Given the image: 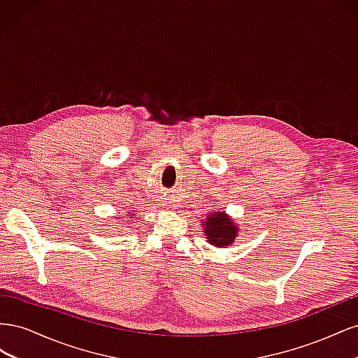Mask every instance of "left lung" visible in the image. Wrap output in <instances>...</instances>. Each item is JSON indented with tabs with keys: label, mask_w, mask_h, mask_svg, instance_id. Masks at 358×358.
<instances>
[{
	"label": "left lung",
	"mask_w": 358,
	"mask_h": 358,
	"mask_svg": "<svg viewBox=\"0 0 358 358\" xmlns=\"http://www.w3.org/2000/svg\"><path fill=\"white\" fill-rule=\"evenodd\" d=\"M203 231L208 242L216 248H227L236 242L239 236V227L224 210L206 213V220L201 221Z\"/></svg>",
	"instance_id": "1"
}]
</instances>
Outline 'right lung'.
<instances>
[{
    "instance_id": "obj_1",
    "label": "right lung",
    "mask_w": 358,
    "mask_h": 358,
    "mask_svg": "<svg viewBox=\"0 0 358 358\" xmlns=\"http://www.w3.org/2000/svg\"><path fill=\"white\" fill-rule=\"evenodd\" d=\"M129 215H131V216H129V220H128V221H133V218H134V215H136V213H134V212H129ZM119 224H121V222H119Z\"/></svg>"
}]
</instances>
